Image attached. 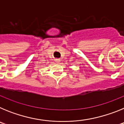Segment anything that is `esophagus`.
Returning <instances> with one entry per match:
<instances>
[{
	"instance_id": "1",
	"label": "esophagus",
	"mask_w": 124,
	"mask_h": 124,
	"mask_svg": "<svg viewBox=\"0 0 124 124\" xmlns=\"http://www.w3.org/2000/svg\"><path fill=\"white\" fill-rule=\"evenodd\" d=\"M55 60H56V62H57V63H59V62L60 61V59H56Z\"/></svg>"
}]
</instances>
